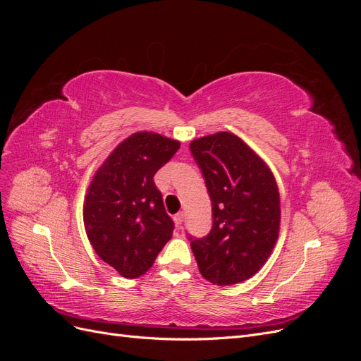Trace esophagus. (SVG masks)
Here are the masks:
<instances>
[{
	"label": "esophagus",
	"mask_w": 361,
	"mask_h": 361,
	"mask_svg": "<svg viewBox=\"0 0 361 361\" xmlns=\"http://www.w3.org/2000/svg\"><path fill=\"white\" fill-rule=\"evenodd\" d=\"M183 218H185L183 212H179V214H176V215L173 216V220H174V224H176V227H180V224L183 223Z\"/></svg>",
	"instance_id": "1"
}]
</instances>
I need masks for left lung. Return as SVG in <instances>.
Listing matches in <instances>:
<instances>
[{
  "mask_svg": "<svg viewBox=\"0 0 361 361\" xmlns=\"http://www.w3.org/2000/svg\"><path fill=\"white\" fill-rule=\"evenodd\" d=\"M212 202V231L191 239L200 274L216 286L253 277L265 265L280 232V194L274 174L244 140L232 133L195 138L190 145Z\"/></svg>",
  "mask_w": 361,
  "mask_h": 361,
  "instance_id": "obj_1",
  "label": "left lung"
}]
</instances>
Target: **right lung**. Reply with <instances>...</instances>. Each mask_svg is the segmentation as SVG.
I'll return each instance as SVG.
<instances>
[{
	"instance_id": "right-lung-1",
	"label": "right lung",
	"mask_w": 361,
	"mask_h": 361,
	"mask_svg": "<svg viewBox=\"0 0 361 361\" xmlns=\"http://www.w3.org/2000/svg\"><path fill=\"white\" fill-rule=\"evenodd\" d=\"M179 147L180 141L157 133L129 135L96 170L87 190V238L96 255L125 279L143 276L173 235L154 176Z\"/></svg>"
}]
</instances>
